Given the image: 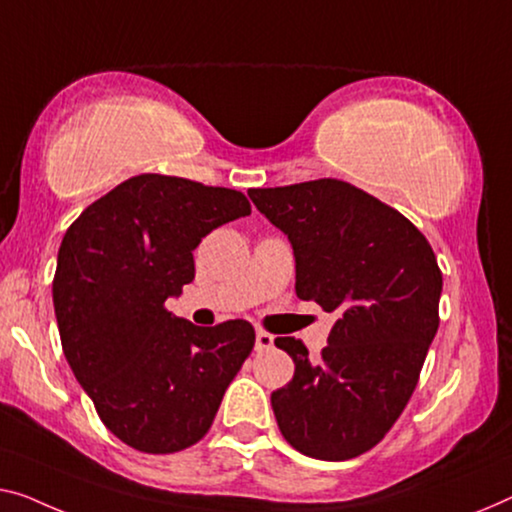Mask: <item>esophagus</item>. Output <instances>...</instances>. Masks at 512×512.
Wrapping results in <instances>:
<instances>
[{
    "mask_svg": "<svg viewBox=\"0 0 512 512\" xmlns=\"http://www.w3.org/2000/svg\"><path fill=\"white\" fill-rule=\"evenodd\" d=\"M273 347V335L266 333V331H257L255 335V349L257 352H269Z\"/></svg>",
    "mask_w": 512,
    "mask_h": 512,
    "instance_id": "esophagus-1",
    "label": "esophagus"
}]
</instances>
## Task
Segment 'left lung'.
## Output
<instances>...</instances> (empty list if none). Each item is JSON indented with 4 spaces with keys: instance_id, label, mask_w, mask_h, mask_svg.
I'll use <instances>...</instances> for the list:
<instances>
[{
    "instance_id": "obj_1",
    "label": "left lung",
    "mask_w": 512,
    "mask_h": 512,
    "mask_svg": "<svg viewBox=\"0 0 512 512\" xmlns=\"http://www.w3.org/2000/svg\"><path fill=\"white\" fill-rule=\"evenodd\" d=\"M248 195L292 243L296 296L338 317L317 358L276 338L296 365L271 393L278 427L303 455L352 460L386 437L418 384L439 329L437 257L400 211L347 181Z\"/></svg>"
}]
</instances>
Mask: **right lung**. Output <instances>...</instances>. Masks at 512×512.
<instances>
[{"label": "right lung", "instance_id": "obj_1", "mask_svg": "<svg viewBox=\"0 0 512 512\" xmlns=\"http://www.w3.org/2000/svg\"><path fill=\"white\" fill-rule=\"evenodd\" d=\"M248 213L239 190L140 174L61 239L52 301L64 356L103 425L135 451L197 444L253 352L246 319L204 329L165 308L193 282L204 236Z\"/></svg>", "mask_w": 512, "mask_h": 512}]
</instances>
